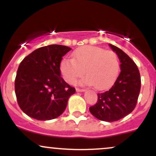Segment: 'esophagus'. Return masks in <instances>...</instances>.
<instances>
[{
  "label": "esophagus",
  "mask_w": 156,
  "mask_h": 156,
  "mask_svg": "<svg viewBox=\"0 0 156 156\" xmlns=\"http://www.w3.org/2000/svg\"><path fill=\"white\" fill-rule=\"evenodd\" d=\"M76 91L77 92H84V89H80V88H76Z\"/></svg>",
  "instance_id": "obj_1"
}]
</instances>
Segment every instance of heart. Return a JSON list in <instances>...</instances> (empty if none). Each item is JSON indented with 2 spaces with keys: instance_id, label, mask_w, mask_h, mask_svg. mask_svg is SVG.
<instances>
[{
  "instance_id": "obj_1",
  "label": "heart",
  "mask_w": 156,
  "mask_h": 156,
  "mask_svg": "<svg viewBox=\"0 0 156 156\" xmlns=\"http://www.w3.org/2000/svg\"><path fill=\"white\" fill-rule=\"evenodd\" d=\"M73 58H64L61 62L60 70L64 79L69 83L87 75L81 83L94 85L98 90L110 87L117 79L120 68L118 55L114 51L86 45L73 52Z\"/></svg>"
}]
</instances>
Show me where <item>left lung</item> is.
I'll list each match as a JSON object with an SVG mask.
<instances>
[{"label": "left lung", "mask_w": 156, "mask_h": 156, "mask_svg": "<svg viewBox=\"0 0 156 156\" xmlns=\"http://www.w3.org/2000/svg\"><path fill=\"white\" fill-rule=\"evenodd\" d=\"M109 46L118 55L121 72L112 88L98 93L96 104L89 107V112L100 120L114 122L135 108L140 92L141 78L135 62L119 48L111 44Z\"/></svg>", "instance_id": "obj_1"}]
</instances>
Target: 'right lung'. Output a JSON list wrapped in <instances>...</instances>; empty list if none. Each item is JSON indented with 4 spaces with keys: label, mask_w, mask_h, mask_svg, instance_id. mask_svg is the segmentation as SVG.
<instances>
[{
    "label": "right lung",
    "mask_w": 156,
    "mask_h": 156,
    "mask_svg": "<svg viewBox=\"0 0 156 156\" xmlns=\"http://www.w3.org/2000/svg\"><path fill=\"white\" fill-rule=\"evenodd\" d=\"M71 50L51 44L35 50L20 64L15 78L17 103L25 114L38 120L59 117L76 92L61 77L62 57Z\"/></svg>",
    "instance_id": "1"
}]
</instances>
